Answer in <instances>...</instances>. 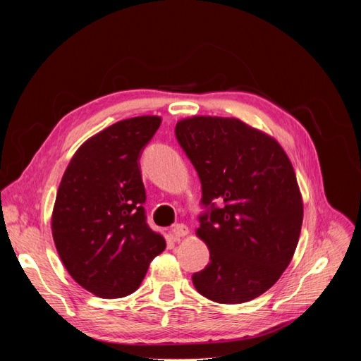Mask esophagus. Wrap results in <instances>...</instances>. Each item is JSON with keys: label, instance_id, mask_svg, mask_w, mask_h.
Returning a JSON list of instances; mask_svg holds the SVG:
<instances>
[{"label": "esophagus", "instance_id": "34e87169", "mask_svg": "<svg viewBox=\"0 0 361 361\" xmlns=\"http://www.w3.org/2000/svg\"><path fill=\"white\" fill-rule=\"evenodd\" d=\"M171 233L176 238H183V236L188 235V227L185 224H174L171 227Z\"/></svg>", "mask_w": 361, "mask_h": 361}]
</instances>
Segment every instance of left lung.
Instances as JSON below:
<instances>
[{"instance_id":"8db88e82","label":"left lung","mask_w":361,"mask_h":361,"mask_svg":"<svg viewBox=\"0 0 361 361\" xmlns=\"http://www.w3.org/2000/svg\"><path fill=\"white\" fill-rule=\"evenodd\" d=\"M174 134L202 183L197 235L209 264L192 274L194 288L221 304L255 300L298 244L302 202L292 164L274 138L238 118H185Z\"/></svg>"}]
</instances>
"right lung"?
Returning <instances> with one entry per match:
<instances>
[{"label":"right lung","instance_id":"right-lung-1","mask_svg":"<svg viewBox=\"0 0 361 361\" xmlns=\"http://www.w3.org/2000/svg\"><path fill=\"white\" fill-rule=\"evenodd\" d=\"M161 117L117 122L76 150L63 174L52 236L72 279L101 298L138 289L150 260L166 248L145 211L140 157Z\"/></svg>","mask_w":361,"mask_h":361}]
</instances>
